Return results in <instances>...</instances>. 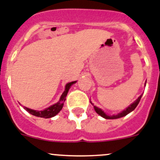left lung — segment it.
<instances>
[{
  "mask_svg": "<svg viewBox=\"0 0 160 160\" xmlns=\"http://www.w3.org/2000/svg\"><path fill=\"white\" fill-rule=\"evenodd\" d=\"M145 85H146V83H145ZM141 97H142V95H140V96H139V98H137V100H136L133 103L131 104V105L129 106V107H128L127 108L125 109V110H124L123 111H122L121 113H119V114H116V115H107V114H106V113H104V112L102 111L100 108H98V107L94 106V104L92 103V102H90L94 106V109H95V110L96 111L97 114H99L101 117L104 118H106V119H117V118H122V117H124V116H125V115H127V114H129L130 112H132V110H133L134 109L137 107V106L138 105L139 102H140V100H141Z\"/></svg>",
  "mask_w": 160,
  "mask_h": 160,
  "instance_id": "1",
  "label": "left lung"
}]
</instances>
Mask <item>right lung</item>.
<instances>
[{
	"instance_id": "obj_1",
	"label": "right lung",
	"mask_w": 160,
	"mask_h": 160,
	"mask_svg": "<svg viewBox=\"0 0 160 160\" xmlns=\"http://www.w3.org/2000/svg\"><path fill=\"white\" fill-rule=\"evenodd\" d=\"M77 81H72L67 83V84L65 85V92H63V94H62L61 98H60L59 102H57L56 104H53V105L50 106L48 108L45 109L44 110L38 111V110H31V109L28 108V107H24V109L28 112V113H30V114H32V115L34 116H36V117L44 118H50L54 117V116L57 115L62 109L64 105V102L65 101V97H66L67 94H68V90H69L70 87H71L73 83H75Z\"/></svg>"
}]
</instances>
